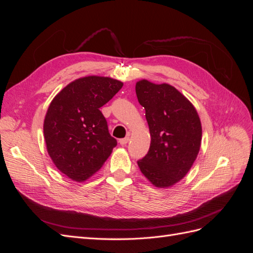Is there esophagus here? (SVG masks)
Masks as SVG:
<instances>
[{"mask_svg":"<svg viewBox=\"0 0 253 253\" xmlns=\"http://www.w3.org/2000/svg\"><path fill=\"white\" fill-rule=\"evenodd\" d=\"M128 140H129V137H125V138L120 139V140H119V142H120V144H121V145H125V144H126V143L128 142Z\"/></svg>","mask_w":253,"mask_h":253,"instance_id":"esophagus-1","label":"esophagus"}]
</instances>
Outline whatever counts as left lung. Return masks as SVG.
Returning a JSON list of instances; mask_svg holds the SVG:
<instances>
[{"label": "left lung", "instance_id": "left-lung-1", "mask_svg": "<svg viewBox=\"0 0 253 253\" xmlns=\"http://www.w3.org/2000/svg\"><path fill=\"white\" fill-rule=\"evenodd\" d=\"M135 89L151 135L148 154L137 165L153 186L170 188L188 174L200 152V116L189 99L170 84L141 79Z\"/></svg>", "mask_w": 253, "mask_h": 253}]
</instances>
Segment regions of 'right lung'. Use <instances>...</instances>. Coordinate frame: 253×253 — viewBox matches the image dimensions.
Returning <instances> with one entry per match:
<instances>
[{"instance_id":"add662e5","label":"right lung","mask_w":253,"mask_h":253,"mask_svg":"<svg viewBox=\"0 0 253 253\" xmlns=\"http://www.w3.org/2000/svg\"><path fill=\"white\" fill-rule=\"evenodd\" d=\"M122 85L110 77L86 76L67 84L51 100L43 125L46 150L57 169L72 180L91 177L117 145L100 108Z\"/></svg>"}]
</instances>
